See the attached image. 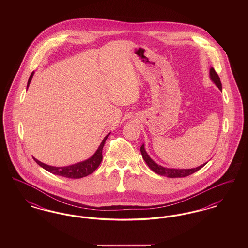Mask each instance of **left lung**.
<instances>
[{
    "mask_svg": "<svg viewBox=\"0 0 248 248\" xmlns=\"http://www.w3.org/2000/svg\"><path fill=\"white\" fill-rule=\"evenodd\" d=\"M209 76H210V80L212 81L213 83H215L219 90H222V85H221V82L220 79L217 75V73L216 71L210 68L209 71ZM140 152H141L142 157L144 159V161L146 162V164L148 166L155 172L156 174L160 175V176H165L167 177H188L189 175L195 173L196 171L200 170L202 166H204L205 164L197 166L195 168H189V169H179V168H167V167H164L162 165H158L157 163H155L154 160L150 157V155L146 152L145 150V146L144 144L140 147Z\"/></svg>",
    "mask_w": 248,
    "mask_h": 248,
    "instance_id": "8db88e82",
    "label": "left lung"
}]
</instances>
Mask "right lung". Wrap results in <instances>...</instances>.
Masks as SVG:
<instances>
[{
    "instance_id": "obj_1",
    "label": "right lung",
    "mask_w": 248,
    "mask_h": 248,
    "mask_svg": "<svg viewBox=\"0 0 248 248\" xmlns=\"http://www.w3.org/2000/svg\"><path fill=\"white\" fill-rule=\"evenodd\" d=\"M34 71L31 72L28 84H27V89L30 86V83L31 82V79L33 77ZM110 133H108L106 137L104 138V140L100 143L99 147L97 148L96 152L94 153L90 158H88L87 160H84L83 162H79L77 164L74 165H68V166H52V165H48L46 164H44L42 162H40L39 160L34 159L36 163L40 165L41 167H43L44 169H46L48 172L54 174V175H58L61 177H68V178H82L83 177H86L90 174H92L94 170L99 166L102 161V150L104 147V144L106 142L108 137L109 136Z\"/></svg>"
}]
</instances>
